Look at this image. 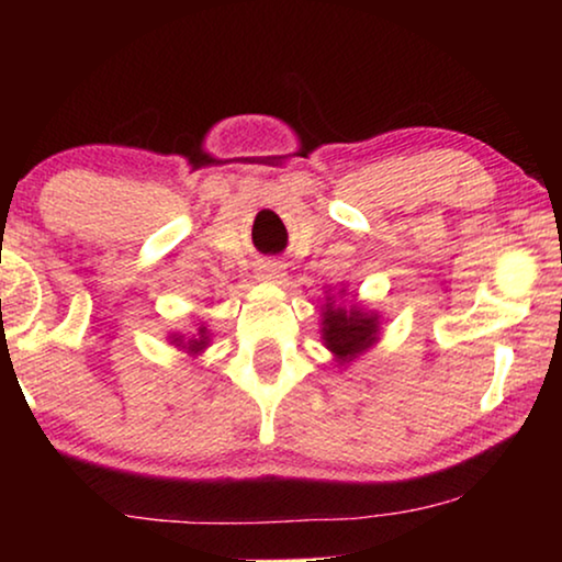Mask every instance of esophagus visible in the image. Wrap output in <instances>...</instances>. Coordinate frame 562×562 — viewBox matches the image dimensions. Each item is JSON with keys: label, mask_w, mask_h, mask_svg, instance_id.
<instances>
[{"label": "esophagus", "mask_w": 562, "mask_h": 562, "mask_svg": "<svg viewBox=\"0 0 562 562\" xmlns=\"http://www.w3.org/2000/svg\"><path fill=\"white\" fill-rule=\"evenodd\" d=\"M283 276V266L279 260H263V263L258 266V279L263 281H279Z\"/></svg>", "instance_id": "obj_1"}]
</instances>
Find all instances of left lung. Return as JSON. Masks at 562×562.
Segmentation results:
<instances>
[{"instance_id": "8db88e82", "label": "left lung", "mask_w": 562, "mask_h": 562, "mask_svg": "<svg viewBox=\"0 0 562 562\" xmlns=\"http://www.w3.org/2000/svg\"><path fill=\"white\" fill-rule=\"evenodd\" d=\"M379 340V314L363 306H337L333 296L322 310V342L340 366L356 360Z\"/></svg>"}]
</instances>
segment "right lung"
<instances>
[{"mask_svg": "<svg viewBox=\"0 0 562 562\" xmlns=\"http://www.w3.org/2000/svg\"><path fill=\"white\" fill-rule=\"evenodd\" d=\"M171 342L191 352V356H196V352H202L210 345V335H206V327H199V337L194 335L191 340H183V335H171Z\"/></svg>", "mask_w": 562, "mask_h": 562, "instance_id": "1", "label": "right lung"}]
</instances>
